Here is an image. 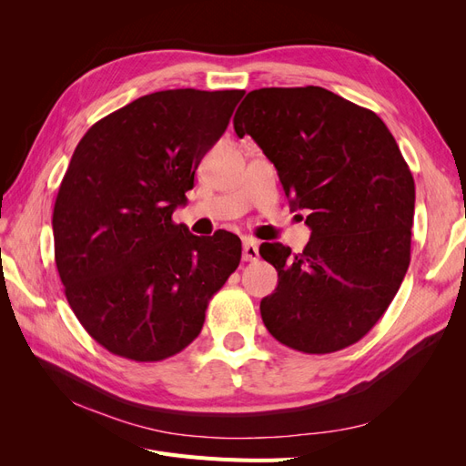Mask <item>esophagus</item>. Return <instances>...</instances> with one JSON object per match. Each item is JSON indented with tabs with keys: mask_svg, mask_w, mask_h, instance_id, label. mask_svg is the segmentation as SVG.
Listing matches in <instances>:
<instances>
[{
	"mask_svg": "<svg viewBox=\"0 0 466 466\" xmlns=\"http://www.w3.org/2000/svg\"><path fill=\"white\" fill-rule=\"evenodd\" d=\"M243 260L245 262L258 260V245L255 238H245L243 241Z\"/></svg>",
	"mask_w": 466,
	"mask_h": 466,
	"instance_id": "obj_1",
	"label": "esophagus"
}]
</instances>
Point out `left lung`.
Returning a JSON list of instances; mask_svg holds the SVG:
<instances>
[{"label":"left lung","mask_w":466,"mask_h":466,"mask_svg":"<svg viewBox=\"0 0 466 466\" xmlns=\"http://www.w3.org/2000/svg\"><path fill=\"white\" fill-rule=\"evenodd\" d=\"M276 167L293 209H307L301 255L262 243L278 288L264 327L305 354L356 344L383 317L410 264L414 178L373 110L322 87L250 91L233 118Z\"/></svg>","instance_id":"left-lung-1"}]
</instances>
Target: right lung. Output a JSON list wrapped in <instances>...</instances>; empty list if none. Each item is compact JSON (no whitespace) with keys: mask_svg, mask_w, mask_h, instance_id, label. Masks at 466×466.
<instances>
[{"mask_svg":"<svg viewBox=\"0 0 466 466\" xmlns=\"http://www.w3.org/2000/svg\"><path fill=\"white\" fill-rule=\"evenodd\" d=\"M243 95L151 93L93 124L77 144L54 204V257L69 307L110 354H178L241 262L237 235L196 237L173 211Z\"/></svg>","mask_w":466,"mask_h":466,"instance_id":"obj_1","label":"right lung"}]
</instances>
